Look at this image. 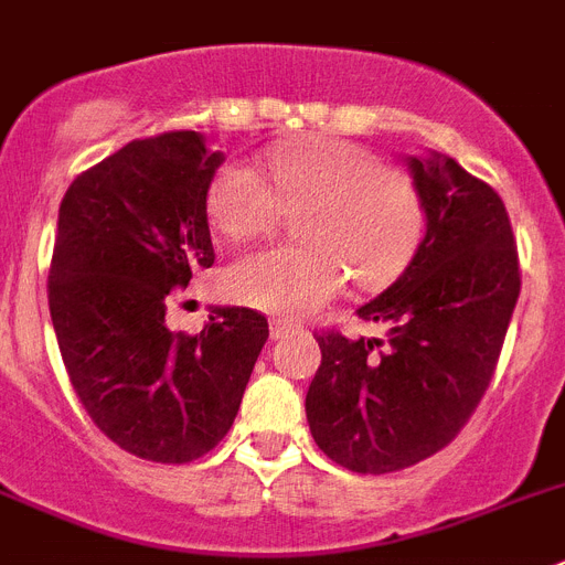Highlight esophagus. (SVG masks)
Wrapping results in <instances>:
<instances>
[{"mask_svg": "<svg viewBox=\"0 0 565 565\" xmlns=\"http://www.w3.org/2000/svg\"><path fill=\"white\" fill-rule=\"evenodd\" d=\"M298 330V323H292V321H287V318H273V321H269V335L276 338H284V335H289V332H296Z\"/></svg>", "mask_w": 565, "mask_h": 565, "instance_id": "1", "label": "esophagus"}]
</instances>
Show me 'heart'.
Instances as JSON below:
<instances>
[{
  "label": "heart",
  "instance_id": "1",
  "mask_svg": "<svg viewBox=\"0 0 565 565\" xmlns=\"http://www.w3.org/2000/svg\"><path fill=\"white\" fill-rule=\"evenodd\" d=\"M255 167L227 164L213 175L207 213L230 238H253L297 210L301 244L244 253L227 269L230 296L255 310L303 316L338 296L352 276L375 289L401 276L424 233L418 190L372 150L347 139H301Z\"/></svg>",
  "mask_w": 565,
  "mask_h": 565
}]
</instances>
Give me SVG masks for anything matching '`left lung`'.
Masks as SVG:
<instances>
[{"label":"left lung","mask_w":565,"mask_h":565,"mask_svg":"<svg viewBox=\"0 0 565 565\" xmlns=\"http://www.w3.org/2000/svg\"><path fill=\"white\" fill-rule=\"evenodd\" d=\"M426 233L398 281L358 307L381 338L318 335L307 392L318 449L361 475L398 472L444 449L480 404L520 296L500 195L449 156H406Z\"/></svg>","instance_id":"obj_1"}]
</instances>
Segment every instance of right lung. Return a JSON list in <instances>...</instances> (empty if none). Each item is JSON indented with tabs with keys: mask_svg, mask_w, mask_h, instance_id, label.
<instances>
[{
	"mask_svg": "<svg viewBox=\"0 0 565 565\" xmlns=\"http://www.w3.org/2000/svg\"><path fill=\"white\" fill-rule=\"evenodd\" d=\"M222 161L195 130L130 141L58 207V352L93 424L153 463H188L227 435L269 335L247 307H215L195 335L167 327L170 289L215 262L207 190Z\"/></svg>",
	"mask_w": 565,
	"mask_h": 565,
	"instance_id": "1",
	"label": "right lung"
}]
</instances>
